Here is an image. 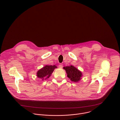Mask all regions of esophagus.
I'll return each instance as SVG.
<instances>
[{"instance_id": "esophagus-1", "label": "esophagus", "mask_w": 120, "mask_h": 120, "mask_svg": "<svg viewBox=\"0 0 120 120\" xmlns=\"http://www.w3.org/2000/svg\"><path fill=\"white\" fill-rule=\"evenodd\" d=\"M63 65L62 64H59V67L60 68H62V67H63Z\"/></svg>"}]
</instances>
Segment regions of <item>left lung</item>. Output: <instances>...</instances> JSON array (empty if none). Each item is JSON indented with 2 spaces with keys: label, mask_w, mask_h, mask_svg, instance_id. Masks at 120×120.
Masks as SVG:
<instances>
[{
  "label": "left lung",
  "mask_w": 120,
  "mask_h": 120,
  "mask_svg": "<svg viewBox=\"0 0 120 120\" xmlns=\"http://www.w3.org/2000/svg\"><path fill=\"white\" fill-rule=\"evenodd\" d=\"M65 70L67 77L74 82H78L81 80L82 76V73L76 68L73 65L67 66L63 67Z\"/></svg>",
  "instance_id": "8db88e82"
}]
</instances>
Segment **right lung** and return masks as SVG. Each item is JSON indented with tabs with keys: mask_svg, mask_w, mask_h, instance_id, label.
<instances>
[{
	"mask_svg": "<svg viewBox=\"0 0 120 120\" xmlns=\"http://www.w3.org/2000/svg\"><path fill=\"white\" fill-rule=\"evenodd\" d=\"M56 68L57 66L55 65H46L38 71L37 73V75L38 77L42 79V80H43L44 79H46L51 76V74H52L55 68Z\"/></svg>",
	"mask_w": 120,
	"mask_h": 120,
	"instance_id": "add662e5",
	"label": "right lung"
}]
</instances>
